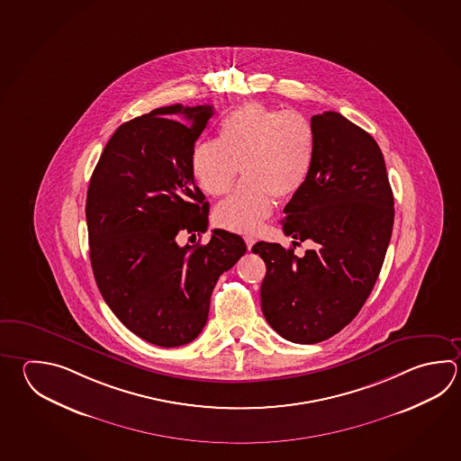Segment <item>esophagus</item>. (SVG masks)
Returning <instances> with one entry per match:
<instances>
[{
	"mask_svg": "<svg viewBox=\"0 0 461 461\" xmlns=\"http://www.w3.org/2000/svg\"><path fill=\"white\" fill-rule=\"evenodd\" d=\"M244 241H246V246H248V249L251 251L252 246H254V243H256V238L251 235L244 236Z\"/></svg>",
	"mask_w": 461,
	"mask_h": 461,
	"instance_id": "esophagus-1",
	"label": "esophagus"
}]
</instances>
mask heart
<instances>
[{
	"mask_svg": "<svg viewBox=\"0 0 461 461\" xmlns=\"http://www.w3.org/2000/svg\"><path fill=\"white\" fill-rule=\"evenodd\" d=\"M316 135L298 111H277L248 103L226 113L217 140L192 153V174L200 189L220 197L233 187L240 166L243 183L215 209L218 226L254 233L274 210V195L290 199L303 187L313 167Z\"/></svg>",
	"mask_w": 461,
	"mask_h": 461,
	"instance_id": "heart-1",
	"label": "heart"
}]
</instances>
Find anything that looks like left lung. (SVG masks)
Returning a JSON list of instances; mask_svg holds the SVG:
<instances>
[{"mask_svg":"<svg viewBox=\"0 0 461 461\" xmlns=\"http://www.w3.org/2000/svg\"><path fill=\"white\" fill-rule=\"evenodd\" d=\"M316 151L306 183L284 209L294 248L313 241L303 258L277 243L252 252L266 262L261 308L284 339L316 344L356 318L374 290L390 244L394 199L384 158L370 133L339 113L312 117Z\"/></svg>","mask_w":461,"mask_h":461,"instance_id":"obj_1","label":"left lung"}]
</instances>
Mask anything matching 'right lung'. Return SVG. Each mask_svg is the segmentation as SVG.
<instances>
[{
  "label": "right lung",
  "instance_id": "obj_1",
  "mask_svg": "<svg viewBox=\"0 0 461 461\" xmlns=\"http://www.w3.org/2000/svg\"><path fill=\"white\" fill-rule=\"evenodd\" d=\"M181 113L189 126L174 122ZM212 105L159 107L122 123L107 141L86 197L89 258L105 303L125 328L159 348L199 336L218 277L246 252L243 238L202 235L209 202L194 183L192 153Z\"/></svg>",
  "mask_w": 461,
  "mask_h": 461
}]
</instances>
